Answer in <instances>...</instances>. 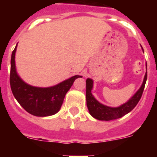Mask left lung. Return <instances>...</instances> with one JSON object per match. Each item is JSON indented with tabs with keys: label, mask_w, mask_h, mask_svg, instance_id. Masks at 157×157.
Instances as JSON below:
<instances>
[{
	"label": "left lung",
	"mask_w": 157,
	"mask_h": 157,
	"mask_svg": "<svg viewBox=\"0 0 157 157\" xmlns=\"http://www.w3.org/2000/svg\"><path fill=\"white\" fill-rule=\"evenodd\" d=\"M142 50H143V48H142ZM146 79L147 71L145 75L143 82L141 84V87L134 94L133 97H131L126 103L123 104L120 106L109 107L100 103L99 101L94 98L91 93L93 86H94V81L91 78H87L86 82V105L90 114L97 120H104V121H109V120H116V119L123 117V116L129 113L130 111H132L134 109V107L138 105V101L141 99L142 93H143Z\"/></svg>",
	"instance_id": "8db88e82"
}]
</instances>
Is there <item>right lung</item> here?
I'll return each instance as SVG.
<instances>
[{"mask_svg": "<svg viewBox=\"0 0 157 157\" xmlns=\"http://www.w3.org/2000/svg\"><path fill=\"white\" fill-rule=\"evenodd\" d=\"M17 45L11 58L10 85L12 94L25 110L30 114L39 117L52 116L59 111L63 99L75 80L80 75H75L57 85L50 87L33 86L25 82L18 75L15 56Z\"/></svg>", "mask_w": 157, "mask_h": 157, "instance_id": "add662e5", "label": "right lung"}]
</instances>
